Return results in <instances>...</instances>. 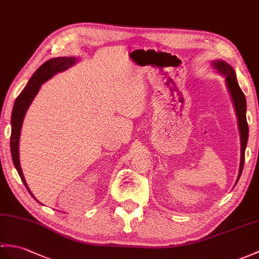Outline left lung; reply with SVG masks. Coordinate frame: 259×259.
<instances>
[{"mask_svg":"<svg viewBox=\"0 0 259 259\" xmlns=\"http://www.w3.org/2000/svg\"><path fill=\"white\" fill-rule=\"evenodd\" d=\"M212 67L219 71L220 74L225 77V83L228 93L231 95V98L233 101L234 108H235V112L237 116V123H238V129H239V135H240V165H239V171H238V177L236 180V183L240 178V174L243 172V166H244V161H245V150L246 146H247L248 141V124L247 120H246V98L245 95L243 94L242 89L239 88V85L236 79V73L235 70L233 69L230 64H227L224 61H221V59H216L212 63ZM235 183V185H236Z\"/></svg>","mask_w":259,"mask_h":259,"instance_id":"8db88e82","label":"left lung"}]
</instances>
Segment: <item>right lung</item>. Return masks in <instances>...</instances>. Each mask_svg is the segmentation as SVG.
<instances>
[{
  "instance_id": "right-lung-1",
  "label": "right lung",
  "mask_w": 259,
  "mask_h": 259,
  "mask_svg": "<svg viewBox=\"0 0 259 259\" xmlns=\"http://www.w3.org/2000/svg\"><path fill=\"white\" fill-rule=\"evenodd\" d=\"M78 57H55L52 58L50 61L45 62L40 67L35 71L31 79L28 80L27 85L22 90V93L19 95V97L16 98L14 102L13 111H12L11 117V153H12V160H13L14 166L16 167L17 172H19L22 182L26 186L27 191L31 193V195L35 198V196L32 194L31 190L28 189L26 184L25 178L23 176V171L20 164V136L22 130V124L25 113L28 109V107L31 106L32 101L34 100L35 96L37 95L38 90L41 86V83H44L46 80L51 79V78L56 75L57 73H62V71L68 69L71 66H74L78 62ZM36 200V198H35ZM38 202V201H37Z\"/></svg>"
}]
</instances>
